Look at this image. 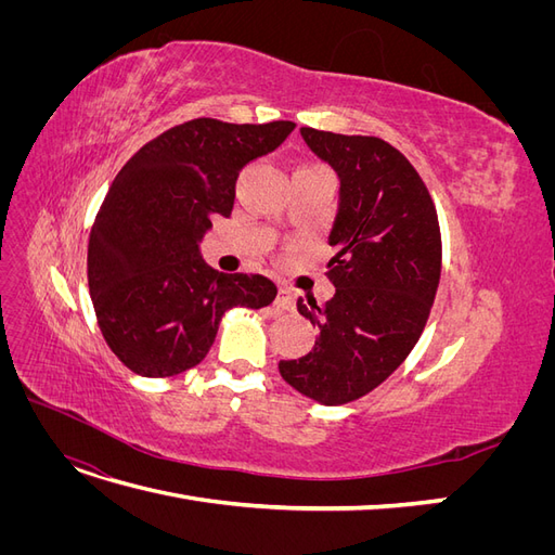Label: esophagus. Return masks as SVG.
Listing matches in <instances>:
<instances>
[{"mask_svg": "<svg viewBox=\"0 0 555 555\" xmlns=\"http://www.w3.org/2000/svg\"><path fill=\"white\" fill-rule=\"evenodd\" d=\"M275 308L282 312H292L294 310V294L287 287H280L275 296Z\"/></svg>", "mask_w": 555, "mask_h": 555, "instance_id": "34e87169", "label": "esophagus"}]
</instances>
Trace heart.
I'll return each instance as SVG.
<instances>
[{"label": "heart", "instance_id": "b5f03b06", "mask_svg": "<svg viewBox=\"0 0 555 555\" xmlns=\"http://www.w3.org/2000/svg\"><path fill=\"white\" fill-rule=\"evenodd\" d=\"M304 169H322V166H304Z\"/></svg>", "mask_w": 555, "mask_h": 555}]
</instances>
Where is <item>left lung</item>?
I'll return each mask as SVG.
<instances>
[{"label":"left lung","instance_id":"8db88e82","mask_svg":"<svg viewBox=\"0 0 555 555\" xmlns=\"http://www.w3.org/2000/svg\"><path fill=\"white\" fill-rule=\"evenodd\" d=\"M300 137L340 178L326 266L335 294L324 306L298 298L319 340L298 361H280V375L322 405H345L371 393L422 338L440 284V222L422 176L391 143L312 127Z\"/></svg>","mask_w":555,"mask_h":555}]
</instances>
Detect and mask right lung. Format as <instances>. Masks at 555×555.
Segmentation results:
<instances>
[{"mask_svg": "<svg viewBox=\"0 0 555 555\" xmlns=\"http://www.w3.org/2000/svg\"><path fill=\"white\" fill-rule=\"evenodd\" d=\"M294 127L196 117L145 143L115 176L90 231L88 284L104 340L131 373L190 371L227 310L273 304L271 280L212 271L198 241L210 217L231 215L243 166L273 153Z\"/></svg>", "mask_w": 555, "mask_h": 555, "instance_id": "right-lung-1", "label": "right lung"}]
</instances>
